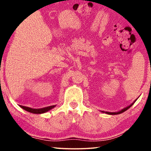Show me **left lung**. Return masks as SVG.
Returning a JSON list of instances; mask_svg holds the SVG:
<instances>
[{"instance_id": "8db88e82", "label": "left lung", "mask_w": 151, "mask_h": 151, "mask_svg": "<svg viewBox=\"0 0 151 151\" xmlns=\"http://www.w3.org/2000/svg\"><path fill=\"white\" fill-rule=\"evenodd\" d=\"M136 101V100H135ZM133 104H133H131V105H130V106H127V108H124V109H123L122 110H121L120 111H119V112H116V113H111V112H105L106 113H107V114H109V115H117V114H120V113H123V112H124V111H126L127 110H128V109H129L130 107L131 106H132V105ZM103 113H104V111H102Z\"/></svg>"}]
</instances>
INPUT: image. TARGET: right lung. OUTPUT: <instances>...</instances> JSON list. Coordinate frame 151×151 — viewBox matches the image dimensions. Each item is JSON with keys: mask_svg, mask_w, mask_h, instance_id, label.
I'll list each match as a JSON object with an SVG mask.
<instances>
[{"mask_svg": "<svg viewBox=\"0 0 151 151\" xmlns=\"http://www.w3.org/2000/svg\"><path fill=\"white\" fill-rule=\"evenodd\" d=\"M55 106L53 105V106H50L48 107H45V108H42V109H32L29 108V107H27V106H20L22 109H24V110L28 111V112L32 113H36V114H40V113H44L45 112H47V111L50 110V109L54 108Z\"/></svg>", "mask_w": 151, "mask_h": 151, "instance_id": "obj_1", "label": "right lung"}]
</instances>
